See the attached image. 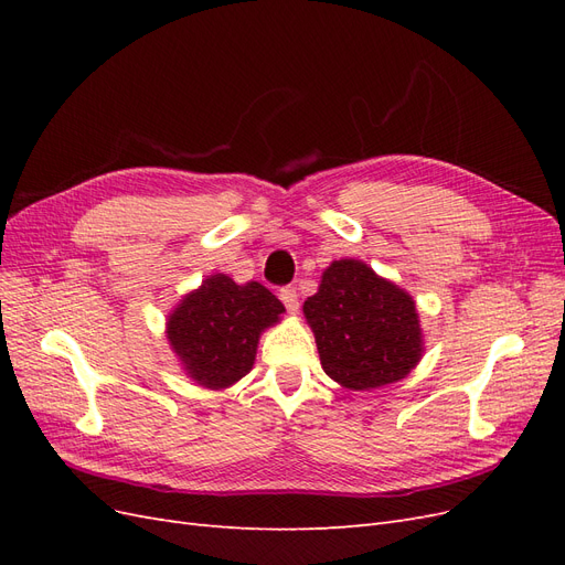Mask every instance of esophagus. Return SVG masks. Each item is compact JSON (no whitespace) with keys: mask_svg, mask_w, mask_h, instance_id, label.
<instances>
[{"mask_svg":"<svg viewBox=\"0 0 565 565\" xmlns=\"http://www.w3.org/2000/svg\"><path fill=\"white\" fill-rule=\"evenodd\" d=\"M280 299H282L285 309H287L289 313H297V311H299V295H297L295 287H282V289H280Z\"/></svg>","mask_w":565,"mask_h":565,"instance_id":"34e87169","label":"esophagus"}]
</instances>
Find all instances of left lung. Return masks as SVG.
<instances>
[{
	"mask_svg": "<svg viewBox=\"0 0 565 565\" xmlns=\"http://www.w3.org/2000/svg\"><path fill=\"white\" fill-rule=\"evenodd\" d=\"M320 365L349 391L396 384L424 353L417 303L361 259H339L322 270L318 292L303 301Z\"/></svg>",
	"mask_w": 565,
	"mask_h": 565,
	"instance_id": "1",
	"label": "left lung"
}]
</instances>
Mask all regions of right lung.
<instances>
[{"label":"right lung","mask_w":565,"mask_h":565,"mask_svg":"<svg viewBox=\"0 0 565 565\" xmlns=\"http://www.w3.org/2000/svg\"><path fill=\"white\" fill-rule=\"evenodd\" d=\"M282 313L280 299L262 282L237 285L226 273H212L169 311L164 337L185 377L221 391L254 367L262 334Z\"/></svg>","instance_id":"add662e5"}]
</instances>
